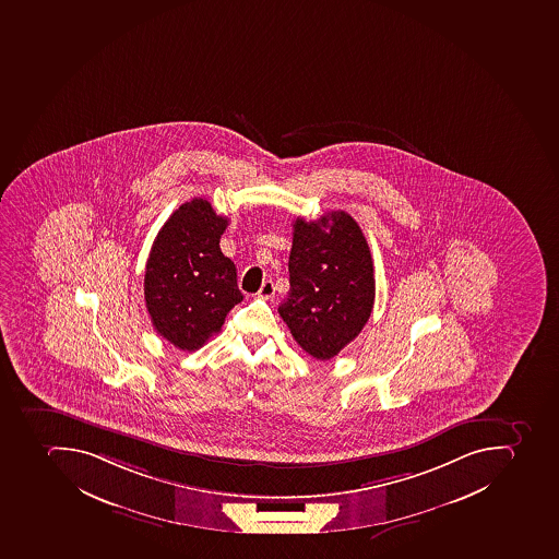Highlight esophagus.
<instances>
[{
    "instance_id": "34e87169",
    "label": "esophagus",
    "mask_w": 559,
    "mask_h": 559,
    "mask_svg": "<svg viewBox=\"0 0 559 559\" xmlns=\"http://www.w3.org/2000/svg\"><path fill=\"white\" fill-rule=\"evenodd\" d=\"M273 295H275V286H273V282H263V286L258 290V296H260V298L270 299L273 298Z\"/></svg>"
}]
</instances>
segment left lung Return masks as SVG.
<instances>
[{
	"label": "left lung",
	"mask_w": 559,
	"mask_h": 559,
	"mask_svg": "<svg viewBox=\"0 0 559 559\" xmlns=\"http://www.w3.org/2000/svg\"><path fill=\"white\" fill-rule=\"evenodd\" d=\"M289 284L278 313L290 335L312 358H335L361 333L376 301L370 247L347 212L295 221Z\"/></svg>",
	"instance_id": "1"
}]
</instances>
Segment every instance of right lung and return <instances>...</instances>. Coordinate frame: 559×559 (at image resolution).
<instances>
[{
	"instance_id": "1",
	"label": "right lung",
	"mask_w": 559,
	"mask_h": 559,
	"mask_svg": "<svg viewBox=\"0 0 559 559\" xmlns=\"http://www.w3.org/2000/svg\"><path fill=\"white\" fill-rule=\"evenodd\" d=\"M228 217L192 198L163 224L152 243L143 295L154 330L180 350H197L243 299L237 269L221 252Z\"/></svg>"
}]
</instances>
